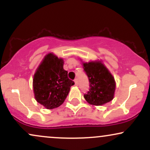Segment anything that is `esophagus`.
I'll list each match as a JSON object with an SVG mask.
<instances>
[{"mask_svg":"<svg viewBox=\"0 0 150 150\" xmlns=\"http://www.w3.org/2000/svg\"><path fill=\"white\" fill-rule=\"evenodd\" d=\"M74 82H75V85H78V81H77V79H75V80H74Z\"/></svg>","mask_w":150,"mask_h":150,"instance_id":"34e87169","label":"esophagus"}]
</instances>
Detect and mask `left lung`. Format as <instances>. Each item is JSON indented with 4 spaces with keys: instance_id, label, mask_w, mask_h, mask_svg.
Wrapping results in <instances>:
<instances>
[{
    "instance_id": "8db88e82",
    "label": "left lung",
    "mask_w": 150,
    "mask_h": 150,
    "mask_svg": "<svg viewBox=\"0 0 150 150\" xmlns=\"http://www.w3.org/2000/svg\"><path fill=\"white\" fill-rule=\"evenodd\" d=\"M82 66L89 78L90 87L88 92L84 95L85 100L94 106H101L113 100L116 82L102 61L82 62Z\"/></svg>"
}]
</instances>
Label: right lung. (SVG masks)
I'll return each mask as SVG.
<instances>
[{"mask_svg":"<svg viewBox=\"0 0 150 150\" xmlns=\"http://www.w3.org/2000/svg\"><path fill=\"white\" fill-rule=\"evenodd\" d=\"M63 59L53 53L44 56L34 75L33 90L38 103L47 109L57 108L64 102L70 87L75 85L63 69Z\"/></svg>","mask_w":150,"mask_h":150,"instance_id":"1","label":"right lung"}]
</instances>
